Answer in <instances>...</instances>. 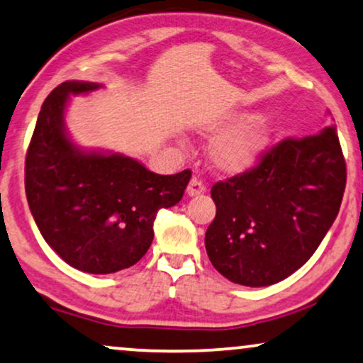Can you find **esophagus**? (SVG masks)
I'll return each mask as SVG.
<instances>
[{
  "label": "esophagus",
  "instance_id": "1",
  "mask_svg": "<svg viewBox=\"0 0 363 363\" xmlns=\"http://www.w3.org/2000/svg\"><path fill=\"white\" fill-rule=\"evenodd\" d=\"M206 192V186H203V182L199 179V177H192L191 182H189L187 186V194L191 197L194 196H199V194H203Z\"/></svg>",
  "mask_w": 363,
  "mask_h": 363
}]
</instances>
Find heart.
Wrapping results in <instances>:
<instances>
[{
	"instance_id": "1",
	"label": "heart",
	"mask_w": 363,
	"mask_h": 363,
	"mask_svg": "<svg viewBox=\"0 0 363 363\" xmlns=\"http://www.w3.org/2000/svg\"><path fill=\"white\" fill-rule=\"evenodd\" d=\"M242 115H233L230 118L212 126L213 131L230 130ZM272 138V125L264 116H252L243 125L223 133L211 145L208 156L213 167L223 174H238L247 171L259 160L267 150Z\"/></svg>"
}]
</instances>
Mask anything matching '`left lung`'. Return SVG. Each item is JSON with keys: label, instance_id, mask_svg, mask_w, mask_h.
Instances as JSON below:
<instances>
[{"label": "left lung", "instance_id": "1", "mask_svg": "<svg viewBox=\"0 0 363 363\" xmlns=\"http://www.w3.org/2000/svg\"><path fill=\"white\" fill-rule=\"evenodd\" d=\"M347 167L335 126L284 138L252 169L216 182L206 232L213 268L232 283L283 281L313 257L339 213Z\"/></svg>", "mask_w": 363, "mask_h": 363}]
</instances>
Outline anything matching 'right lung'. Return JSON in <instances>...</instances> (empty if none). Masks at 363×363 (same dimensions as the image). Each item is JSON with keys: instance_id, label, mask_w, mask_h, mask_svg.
Returning <instances> with one entry per match:
<instances>
[{"instance_id": "right-lung-1", "label": "right lung", "mask_w": 363, "mask_h": 363, "mask_svg": "<svg viewBox=\"0 0 363 363\" xmlns=\"http://www.w3.org/2000/svg\"><path fill=\"white\" fill-rule=\"evenodd\" d=\"M100 85L69 80L50 91L26 152V197L49 247L80 272L108 274L140 262L161 208L184 196L191 169L161 176L123 155L82 151L69 140V95Z\"/></svg>"}]
</instances>
